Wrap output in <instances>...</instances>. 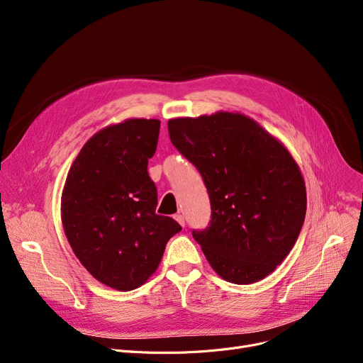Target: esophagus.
Listing matches in <instances>:
<instances>
[{"instance_id":"obj_1","label":"esophagus","mask_w":363,"mask_h":363,"mask_svg":"<svg viewBox=\"0 0 363 363\" xmlns=\"http://www.w3.org/2000/svg\"><path fill=\"white\" fill-rule=\"evenodd\" d=\"M174 218H175V220H177L181 226H184V225H185V220H184V216H182V215H175Z\"/></svg>"}]
</instances>
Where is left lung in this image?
<instances>
[{"label": "left lung", "mask_w": 363, "mask_h": 363, "mask_svg": "<svg viewBox=\"0 0 363 363\" xmlns=\"http://www.w3.org/2000/svg\"><path fill=\"white\" fill-rule=\"evenodd\" d=\"M167 129L211 197V226L193 237L213 271L240 285L272 274L306 216V185L287 147L242 113L177 118Z\"/></svg>", "instance_id": "8db88e82"}]
</instances>
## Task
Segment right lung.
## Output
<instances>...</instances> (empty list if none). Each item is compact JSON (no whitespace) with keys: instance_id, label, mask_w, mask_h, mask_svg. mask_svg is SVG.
<instances>
[{"instance_id":"add662e5","label":"right lung","mask_w":363,"mask_h":363,"mask_svg":"<svg viewBox=\"0 0 363 363\" xmlns=\"http://www.w3.org/2000/svg\"><path fill=\"white\" fill-rule=\"evenodd\" d=\"M160 132L157 119L108 125L85 143L62 193V223L74 256L101 284L135 290L156 272L166 244L182 228L156 213L147 172Z\"/></svg>"}]
</instances>
